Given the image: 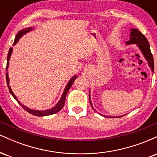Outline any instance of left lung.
Segmentation results:
<instances>
[{
    "label": "left lung",
    "mask_w": 157,
    "mask_h": 157,
    "mask_svg": "<svg viewBox=\"0 0 157 157\" xmlns=\"http://www.w3.org/2000/svg\"><path fill=\"white\" fill-rule=\"evenodd\" d=\"M126 44H137L139 48H140L141 52L143 54V55L145 56V59L148 62L149 66L151 68V71L152 72H154V57H153V55L151 54V49H150V45H149L148 41L146 37H145L141 32L139 31L136 29H132L131 32V38L130 40L128 41L126 43ZM89 100H90V104H91V107H92V104L91 102V99H90V95H89ZM93 108V107H92ZM94 109V108H93ZM108 117V116H105ZM122 116L120 117H121ZM113 117L114 118V117Z\"/></svg>",
    "instance_id": "left-lung-1"
}]
</instances>
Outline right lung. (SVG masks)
I'll return each mask as SVG.
<instances>
[{
  "label": "right lung",
  "instance_id": "right-lung-1",
  "mask_svg": "<svg viewBox=\"0 0 157 157\" xmlns=\"http://www.w3.org/2000/svg\"><path fill=\"white\" fill-rule=\"evenodd\" d=\"M32 27H29V28H26V29H23L21 30V31L18 32V33L17 34V35H16L15 37V41H14V44L13 45H15L17 44V42L18 41V40L21 38L22 36L24 35V34H26V32L31 31L32 29ZM12 48H10V51H9V53H8V55H7V63H6V70L8 69V66H9V61H10V57H11V54H12ZM77 76H74L70 80L69 82H68L67 86H66V88H65V90L63 91V94L62 97H61L60 101L58 102V103L56 105L55 107L52 108L51 109H48V110H46V111H36V110H32V109H29L28 107H26V106L22 105V104L21 103L18 101V100L17 99V97H15V95L14 94L13 92H12V89H11L10 86V80H9V75H8V73H6V82H7V86H8V89H9V91H10V92L11 94L12 95V97H14V98L16 100H17V102L20 104V105H21V107L23 108V109L26 110L27 112H29V113H32V115H35V116H37V117H44V116H48V115H52V114H54V113H57L58 111H60L61 109H63V107L64 106V104H65V100H66V94H67L68 90L70 89V88L71 87V86H72V84L74 83V82H75V79L77 78Z\"/></svg>",
  "mask_w": 157,
  "mask_h": 157
}]
</instances>
